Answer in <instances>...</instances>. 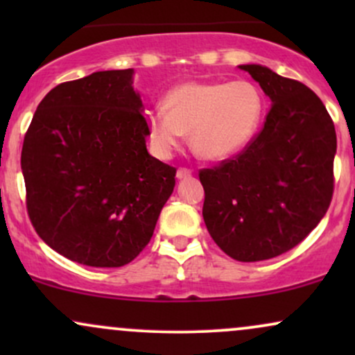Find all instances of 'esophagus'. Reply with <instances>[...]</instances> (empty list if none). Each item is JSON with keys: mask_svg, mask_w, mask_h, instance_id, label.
<instances>
[{"mask_svg": "<svg viewBox=\"0 0 355 355\" xmlns=\"http://www.w3.org/2000/svg\"><path fill=\"white\" fill-rule=\"evenodd\" d=\"M191 175V170L190 168H185V166H180V168L177 170V178H187V177H190Z\"/></svg>", "mask_w": 355, "mask_h": 355, "instance_id": "esophagus-1", "label": "esophagus"}]
</instances>
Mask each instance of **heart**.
<instances>
[{"instance_id":"heart-1","label":"heart","mask_w":355,"mask_h":355,"mask_svg":"<svg viewBox=\"0 0 355 355\" xmlns=\"http://www.w3.org/2000/svg\"><path fill=\"white\" fill-rule=\"evenodd\" d=\"M263 108L262 92L250 81H190L168 92L165 110L148 112L146 128L158 153L170 155L190 133L195 153L223 160L250 144Z\"/></svg>"}]
</instances>
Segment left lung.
<instances>
[{
  "label": "left lung",
  "instance_id": "obj_1",
  "mask_svg": "<svg viewBox=\"0 0 355 355\" xmlns=\"http://www.w3.org/2000/svg\"><path fill=\"white\" fill-rule=\"evenodd\" d=\"M270 98L262 130L239 155L198 173L203 220L232 259L259 262L299 245L334 193L336 128L319 96L260 64H240Z\"/></svg>",
  "mask_w": 355,
  "mask_h": 355
}]
</instances>
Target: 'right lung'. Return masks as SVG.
<instances>
[{
    "instance_id": "obj_1",
    "label": "right lung",
    "mask_w": 355,
    "mask_h": 355,
    "mask_svg": "<svg viewBox=\"0 0 355 355\" xmlns=\"http://www.w3.org/2000/svg\"><path fill=\"white\" fill-rule=\"evenodd\" d=\"M133 70L64 81L36 108L21 170L36 234L73 262L121 267L152 239L177 168L146 152Z\"/></svg>"
}]
</instances>
